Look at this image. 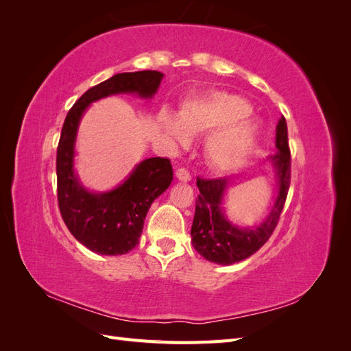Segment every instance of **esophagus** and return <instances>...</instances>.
Segmentation results:
<instances>
[{
  "label": "esophagus",
  "mask_w": 351,
  "mask_h": 351,
  "mask_svg": "<svg viewBox=\"0 0 351 351\" xmlns=\"http://www.w3.org/2000/svg\"><path fill=\"white\" fill-rule=\"evenodd\" d=\"M176 177H177V180H180V182H183V183H187L192 180V176H190L187 169H184V168H178L176 171Z\"/></svg>",
  "instance_id": "esophagus-1"
}]
</instances>
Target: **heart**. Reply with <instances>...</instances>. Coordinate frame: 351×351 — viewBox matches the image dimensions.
<instances>
[{"label":"heart","mask_w":351,"mask_h":351,"mask_svg":"<svg viewBox=\"0 0 351 351\" xmlns=\"http://www.w3.org/2000/svg\"><path fill=\"white\" fill-rule=\"evenodd\" d=\"M250 104L234 93L214 92L186 99L180 117L162 112L164 132L177 145H186L190 134H209L205 155L217 173H232L246 164L259 139L258 124L247 120Z\"/></svg>","instance_id":"obj_1"}]
</instances>
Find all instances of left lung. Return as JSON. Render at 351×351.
I'll list each match as a JSON object with an SVG mask.
<instances>
[{
  "mask_svg": "<svg viewBox=\"0 0 351 351\" xmlns=\"http://www.w3.org/2000/svg\"><path fill=\"white\" fill-rule=\"evenodd\" d=\"M275 147L277 154L269 156L267 164L274 168L277 192L267 217L259 224L252 227L239 226L227 217L224 202L231 183L230 180L197 178L200 193L196 200L192 243L195 250L206 261L218 265H232L244 261L256 253L271 237L290 187V149L284 117H281L277 125Z\"/></svg>",
  "mask_w": 351,
  "mask_h": 351,
  "instance_id": "left-lung-1",
  "label": "left lung"
}]
</instances>
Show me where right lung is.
Segmentation results:
<instances>
[{
	"label": "right lung",
	"mask_w": 351,
	"mask_h": 351,
	"mask_svg": "<svg viewBox=\"0 0 351 351\" xmlns=\"http://www.w3.org/2000/svg\"><path fill=\"white\" fill-rule=\"evenodd\" d=\"M162 79L155 70L114 74L84 92L66 117L57 149L58 206L74 239L93 253L117 256L139 244L147 210L171 184L173 168L167 158H147L119 186L105 192L88 189L74 167L80 121L90 105L104 98L129 93L152 99Z\"/></svg>",
	"instance_id": "right-lung-1"
}]
</instances>
